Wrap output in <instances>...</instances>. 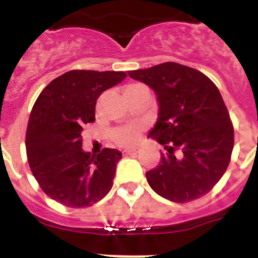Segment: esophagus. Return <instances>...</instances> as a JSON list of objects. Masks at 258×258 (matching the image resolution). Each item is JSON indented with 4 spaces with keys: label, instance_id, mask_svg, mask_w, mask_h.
<instances>
[{
    "label": "esophagus",
    "instance_id": "esophagus-1",
    "mask_svg": "<svg viewBox=\"0 0 258 258\" xmlns=\"http://www.w3.org/2000/svg\"><path fill=\"white\" fill-rule=\"evenodd\" d=\"M138 154V149H127L122 151L124 156H131V155H137Z\"/></svg>",
    "mask_w": 258,
    "mask_h": 258
}]
</instances>
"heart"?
<instances>
[{
    "instance_id": "1",
    "label": "heart",
    "mask_w": 258,
    "mask_h": 258,
    "mask_svg": "<svg viewBox=\"0 0 258 258\" xmlns=\"http://www.w3.org/2000/svg\"><path fill=\"white\" fill-rule=\"evenodd\" d=\"M132 86H136V85H131V86H127V88H132ZM140 134H141L140 126L120 127V129L113 132V140H115V142L118 143V145L131 146L138 141Z\"/></svg>"
}]
</instances>
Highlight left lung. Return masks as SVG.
Segmentation results:
<instances>
[{
	"label": "left lung",
	"mask_w": 258,
	"mask_h": 258,
	"mask_svg": "<svg viewBox=\"0 0 258 258\" xmlns=\"http://www.w3.org/2000/svg\"><path fill=\"white\" fill-rule=\"evenodd\" d=\"M156 94L149 138L164 145L160 164L146 173L152 190L174 203L208 194L226 172L234 129L217 86L200 71L174 61L127 71Z\"/></svg>",
	"instance_id": "8db88e82"
}]
</instances>
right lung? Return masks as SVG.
Here are the masks:
<instances>
[{
  "mask_svg": "<svg viewBox=\"0 0 258 258\" xmlns=\"http://www.w3.org/2000/svg\"><path fill=\"white\" fill-rule=\"evenodd\" d=\"M126 77L122 71L74 70L54 79L32 108L26 149L32 173L47 197L70 208L90 207L113 184L118 150H83V126L94 121L98 97Z\"/></svg>",
  "mask_w": 258,
  "mask_h": 258,
  "instance_id": "right-lung-1",
  "label": "right lung"
}]
</instances>
